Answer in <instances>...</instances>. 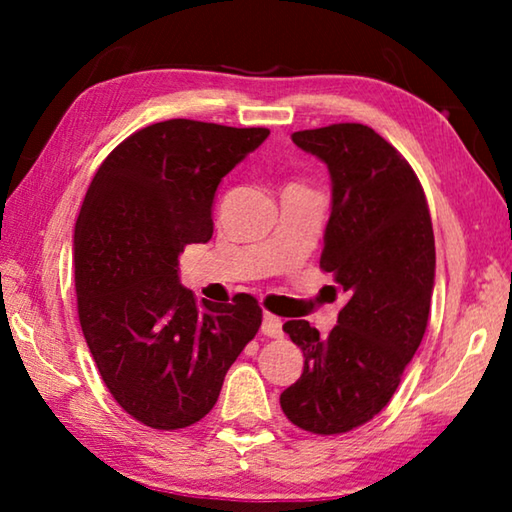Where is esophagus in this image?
I'll return each instance as SVG.
<instances>
[{"label":"esophagus","mask_w":512,"mask_h":512,"mask_svg":"<svg viewBox=\"0 0 512 512\" xmlns=\"http://www.w3.org/2000/svg\"><path fill=\"white\" fill-rule=\"evenodd\" d=\"M262 332H264V336H268V339H280V336H282V320L273 316V314H264Z\"/></svg>","instance_id":"obj_1"}]
</instances>
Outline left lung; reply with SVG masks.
I'll list each match as a JSON object with an SVG mask.
<instances>
[{
  "label": "left lung",
  "mask_w": 512,
  "mask_h": 512,
  "mask_svg": "<svg viewBox=\"0 0 512 512\" xmlns=\"http://www.w3.org/2000/svg\"><path fill=\"white\" fill-rule=\"evenodd\" d=\"M291 137L332 176L320 268L348 302L327 336L307 320L282 325L305 354V370L280 404L296 427L334 436L375 418L400 386L429 323L436 246L418 176L370 126L332 124Z\"/></svg>",
  "instance_id": "left-lung-1"
}]
</instances>
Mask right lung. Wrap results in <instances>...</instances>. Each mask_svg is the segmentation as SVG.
<instances>
[{
	"instance_id": "add662e5",
	"label": "right lung",
	"mask_w": 512,
	"mask_h": 512,
	"mask_svg": "<svg viewBox=\"0 0 512 512\" xmlns=\"http://www.w3.org/2000/svg\"><path fill=\"white\" fill-rule=\"evenodd\" d=\"M268 128L167 119L126 137L94 173L74 228L76 309L103 384L151 429L192 427L262 325L250 293L198 302L178 255L212 239L225 173Z\"/></svg>"
}]
</instances>
